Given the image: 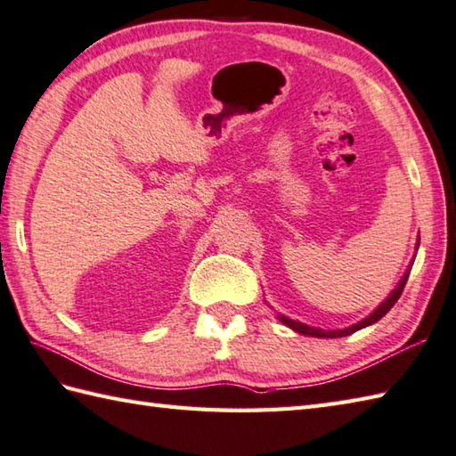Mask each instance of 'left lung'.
<instances>
[{"label":"left lung","instance_id":"8db88e82","mask_svg":"<svg viewBox=\"0 0 456 456\" xmlns=\"http://www.w3.org/2000/svg\"><path fill=\"white\" fill-rule=\"evenodd\" d=\"M418 247H419V243H418ZM411 265H413V263H411ZM411 265H410V268H408V273H405V274H403V278L400 280V284L392 289V294H390L388 297H386L384 302H382L380 305H378L370 315L364 317L362 322H358V323H354V325H351V327H346V329H335V331H327V329H317V327H309V325H305V323L294 322V319H289V317H286V315H280L278 319H280V322H282L284 325H288L289 329H294L296 333L309 335V337H319V338H337V337L353 335L354 331H358V329H362V327H368V325L376 323L378 319H382L386 314L390 312V309L394 307V304L398 302V299H400V296H402V292H403V286H405V282H408V276H410Z\"/></svg>","mask_w":456,"mask_h":456}]
</instances>
